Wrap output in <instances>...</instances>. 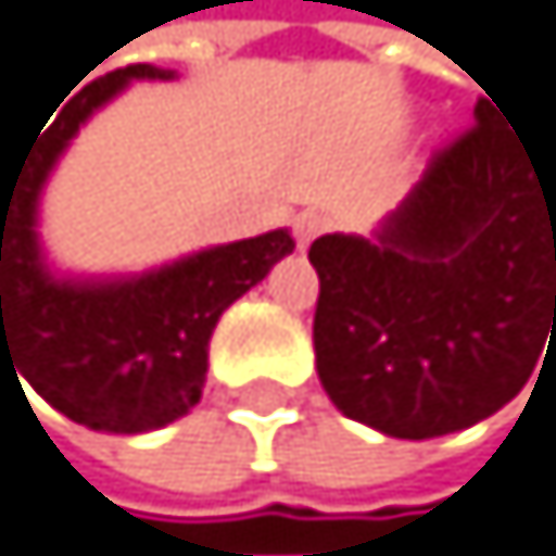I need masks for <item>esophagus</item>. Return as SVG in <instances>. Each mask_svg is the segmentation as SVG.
Here are the masks:
<instances>
[{"instance_id":"1","label":"esophagus","mask_w":556,"mask_h":556,"mask_svg":"<svg viewBox=\"0 0 556 556\" xmlns=\"http://www.w3.org/2000/svg\"><path fill=\"white\" fill-rule=\"evenodd\" d=\"M326 230V216L323 212H301V216L294 219V233H298V248H308L315 237H319Z\"/></svg>"}]
</instances>
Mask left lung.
Wrapping results in <instances>:
<instances>
[{
	"label": "left lung",
	"instance_id": "left-lung-1",
	"mask_svg": "<svg viewBox=\"0 0 556 556\" xmlns=\"http://www.w3.org/2000/svg\"><path fill=\"white\" fill-rule=\"evenodd\" d=\"M493 105L432 152L379 241L308 248L323 390L387 437L482 422L556 340V155L540 163Z\"/></svg>",
	"mask_w": 556,
	"mask_h": 556
}]
</instances>
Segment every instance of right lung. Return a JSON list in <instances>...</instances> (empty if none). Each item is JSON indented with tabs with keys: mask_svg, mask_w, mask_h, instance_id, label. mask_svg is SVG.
<instances>
[{
	"mask_svg": "<svg viewBox=\"0 0 556 556\" xmlns=\"http://www.w3.org/2000/svg\"><path fill=\"white\" fill-rule=\"evenodd\" d=\"M130 77L169 74L130 63L91 80L10 169L0 166V369L16 365L13 376L21 371L55 412L105 432H148L191 412L219 315L294 251V237L273 230L141 280L60 283L45 273L35 241L41 184L91 109Z\"/></svg>",
	"mask_w": 556,
	"mask_h": 556,
	"instance_id": "obj_1",
	"label": "right lung"
}]
</instances>
